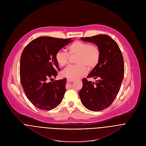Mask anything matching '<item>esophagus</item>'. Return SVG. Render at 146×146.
Returning <instances> with one entry per match:
<instances>
[{"label":"esophagus","mask_w":146,"mask_h":146,"mask_svg":"<svg viewBox=\"0 0 146 146\" xmlns=\"http://www.w3.org/2000/svg\"><path fill=\"white\" fill-rule=\"evenodd\" d=\"M74 80H73V79H67V82H74Z\"/></svg>","instance_id":"esophagus-1"}]
</instances>
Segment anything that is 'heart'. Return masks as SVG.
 <instances>
[{"label": "heart", "instance_id": "obj_1", "mask_svg": "<svg viewBox=\"0 0 146 146\" xmlns=\"http://www.w3.org/2000/svg\"><path fill=\"white\" fill-rule=\"evenodd\" d=\"M68 53L59 51L55 55L57 63L61 67L69 62V55L77 54L75 63L77 64L68 66L62 72L63 77L70 79L81 78L87 72V68L91 70L98 64L100 59V51L99 47L94 44L80 41H76L67 47Z\"/></svg>", "mask_w": 146, "mask_h": 146}]
</instances>
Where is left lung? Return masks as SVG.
Returning a JSON list of instances; mask_svg holds the SVG:
<instances>
[{"label": "left lung", "instance_id": "left-lung-1", "mask_svg": "<svg viewBox=\"0 0 146 146\" xmlns=\"http://www.w3.org/2000/svg\"><path fill=\"white\" fill-rule=\"evenodd\" d=\"M81 39L98 46L100 59L87 77L97 79L96 83L83 79L79 96L86 108L101 111L111 104L120 90L124 74L123 55L117 43L108 35H98Z\"/></svg>", "mask_w": 146, "mask_h": 146}]
</instances>
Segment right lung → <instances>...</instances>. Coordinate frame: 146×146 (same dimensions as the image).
<instances>
[{"label":"right lung","mask_w":146,"mask_h":146,"mask_svg":"<svg viewBox=\"0 0 146 146\" xmlns=\"http://www.w3.org/2000/svg\"><path fill=\"white\" fill-rule=\"evenodd\" d=\"M73 42L71 38L48 36L37 37L24 48L21 57V82L27 99L37 108L50 110L62 101L66 78L52 82L48 80L60 70L55 60L57 52Z\"/></svg>","instance_id":"right-lung-1"}]
</instances>
